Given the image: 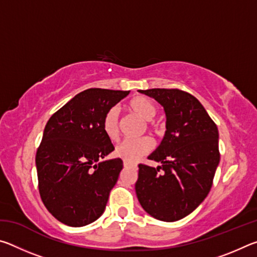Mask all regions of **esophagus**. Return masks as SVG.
<instances>
[{"mask_svg":"<svg viewBox=\"0 0 257 257\" xmlns=\"http://www.w3.org/2000/svg\"><path fill=\"white\" fill-rule=\"evenodd\" d=\"M123 165H124V168H130V167H134L133 164H130V163H128V162H125V161H124V162H123Z\"/></svg>","mask_w":257,"mask_h":257,"instance_id":"esophagus-1","label":"esophagus"}]
</instances>
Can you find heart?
I'll use <instances>...</instances> for the list:
<instances>
[{"mask_svg":"<svg viewBox=\"0 0 257 257\" xmlns=\"http://www.w3.org/2000/svg\"><path fill=\"white\" fill-rule=\"evenodd\" d=\"M127 107L135 114L141 116L145 121H151L158 113V106L153 99L144 96V95H137L133 97L127 103ZM103 132L111 142L118 141L119 138V114L115 107H112L104 115L102 121ZM153 149V142L149 137L141 139H134V141H124L116 146L115 155L122 159L128 163H134L138 161L142 156L150 153Z\"/></svg>","mask_w":257,"mask_h":257,"instance_id":"1","label":"heart"}]
</instances>
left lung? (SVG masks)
<instances>
[{
	"instance_id": "8db88e82",
	"label": "left lung",
	"mask_w": 257,
	"mask_h": 257,
	"mask_svg": "<svg viewBox=\"0 0 257 257\" xmlns=\"http://www.w3.org/2000/svg\"><path fill=\"white\" fill-rule=\"evenodd\" d=\"M163 106L165 135L139 164L135 189L142 207L155 219L173 222L190 214L210 193L220 162L219 132L196 97L180 89L138 90Z\"/></svg>"
}]
</instances>
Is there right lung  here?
I'll return each mask as SVG.
<instances>
[{
	"mask_svg": "<svg viewBox=\"0 0 257 257\" xmlns=\"http://www.w3.org/2000/svg\"><path fill=\"white\" fill-rule=\"evenodd\" d=\"M129 93L86 89L47 121L36 153L38 189L45 207L60 222L84 227L105 210L123 162L102 161L114 150L102 121Z\"/></svg>",
	"mask_w": 257,
	"mask_h": 257,
	"instance_id": "obj_1",
	"label": "right lung"
}]
</instances>
